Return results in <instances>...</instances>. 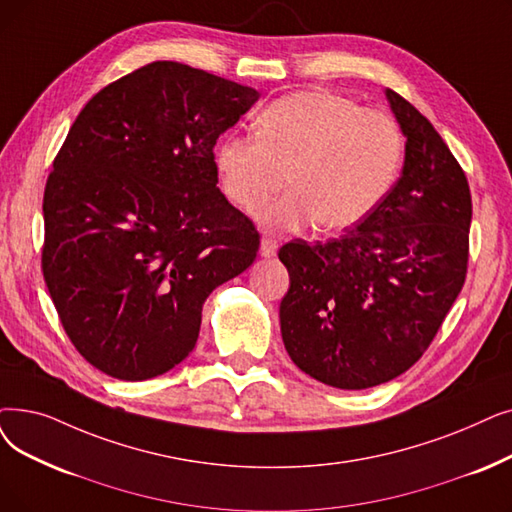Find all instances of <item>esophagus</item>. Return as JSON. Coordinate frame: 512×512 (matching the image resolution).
Listing matches in <instances>:
<instances>
[{"instance_id": "34e87169", "label": "esophagus", "mask_w": 512, "mask_h": 512, "mask_svg": "<svg viewBox=\"0 0 512 512\" xmlns=\"http://www.w3.org/2000/svg\"><path fill=\"white\" fill-rule=\"evenodd\" d=\"M259 253L261 257H274L278 253V242L274 238L263 236L259 242Z\"/></svg>"}]
</instances>
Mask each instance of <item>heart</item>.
Masks as SVG:
<instances>
[{"mask_svg":"<svg viewBox=\"0 0 512 512\" xmlns=\"http://www.w3.org/2000/svg\"><path fill=\"white\" fill-rule=\"evenodd\" d=\"M257 133L221 140L215 163L228 198L247 211L268 203L291 173L293 190L259 213L274 232L358 224L383 201L404 157L402 131L389 115L335 92L272 102Z\"/></svg>","mask_w":512,"mask_h":512,"instance_id":"heart-1","label":"heart"}]
</instances>
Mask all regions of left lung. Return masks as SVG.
I'll return each mask as SVG.
<instances>
[{
  "label": "left lung",
  "instance_id": "8db88e82",
  "mask_svg": "<svg viewBox=\"0 0 512 512\" xmlns=\"http://www.w3.org/2000/svg\"><path fill=\"white\" fill-rule=\"evenodd\" d=\"M406 136L402 177L339 238L286 242L280 330L291 360L337 389H368L414 366L466 278L471 190L427 117L393 90Z\"/></svg>",
  "mask_w": 512,
  "mask_h": 512
}]
</instances>
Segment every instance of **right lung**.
<instances>
[{
    "label": "right lung",
    "mask_w": 512,
    "mask_h": 512,
    "mask_svg": "<svg viewBox=\"0 0 512 512\" xmlns=\"http://www.w3.org/2000/svg\"><path fill=\"white\" fill-rule=\"evenodd\" d=\"M253 87L159 60L100 90L43 192L41 270L94 368L146 381L188 358L213 288L255 261L259 232L217 188V138Z\"/></svg>",
    "instance_id": "obj_1"
}]
</instances>
